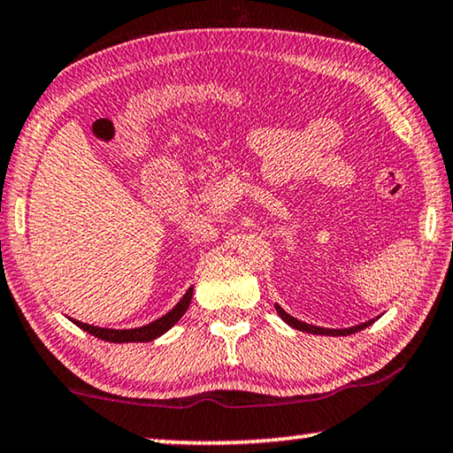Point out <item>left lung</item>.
Returning <instances> with one entry per match:
<instances>
[{
    "instance_id": "obj_1",
    "label": "left lung",
    "mask_w": 453,
    "mask_h": 453,
    "mask_svg": "<svg viewBox=\"0 0 453 453\" xmlns=\"http://www.w3.org/2000/svg\"><path fill=\"white\" fill-rule=\"evenodd\" d=\"M276 313H279L282 317V321L288 323V326L299 329V332H307V334H315V335H352L356 332H360V329H366L368 326H372L374 319H370L366 323H360V326H354V327H346V329H327V327H317V326H309V323L305 321H299L295 319L293 315H288L285 309H282L280 305H274Z\"/></svg>"
}]
</instances>
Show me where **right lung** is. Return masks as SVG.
Instances as JSON below:
<instances>
[{
	"label": "right lung",
	"mask_w": 453,
	"mask_h": 453,
	"mask_svg": "<svg viewBox=\"0 0 453 453\" xmlns=\"http://www.w3.org/2000/svg\"><path fill=\"white\" fill-rule=\"evenodd\" d=\"M191 299H193V287H188V291L183 295V299H180L177 305H174L166 315H162L160 319H157V321L148 323V326L134 327V329H110V327L89 326V323H83V321H77V319H71V321L75 323L77 327L83 329V332L96 335L104 342H111V343L152 342V340H157V337H160L162 334H166L168 329H171L174 323H177L180 317L185 315L188 305H191Z\"/></svg>",
	"instance_id": "right-lung-1"
}]
</instances>
